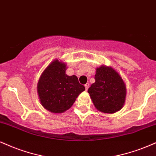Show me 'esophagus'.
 <instances>
[{"label":"esophagus","instance_id":"1","mask_svg":"<svg viewBox=\"0 0 156 156\" xmlns=\"http://www.w3.org/2000/svg\"><path fill=\"white\" fill-rule=\"evenodd\" d=\"M89 87V84L88 83H86V84H85V89H86V90H88Z\"/></svg>","mask_w":156,"mask_h":156}]
</instances>
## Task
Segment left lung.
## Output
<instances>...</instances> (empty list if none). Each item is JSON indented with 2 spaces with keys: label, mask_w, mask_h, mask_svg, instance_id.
Instances as JSON below:
<instances>
[{
  "label": "left lung",
  "mask_w": 156,
  "mask_h": 156,
  "mask_svg": "<svg viewBox=\"0 0 156 156\" xmlns=\"http://www.w3.org/2000/svg\"><path fill=\"white\" fill-rule=\"evenodd\" d=\"M95 82L88 93L95 108L106 114H114L122 108L126 87L119 73L112 67L102 65L96 69Z\"/></svg>",
  "instance_id": "left-lung-1"
}]
</instances>
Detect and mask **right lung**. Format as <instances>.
<instances>
[{
	"label": "right lung",
	"mask_w": 156,
	"mask_h": 156,
	"mask_svg": "<svg viewBox=\"0 0 156 156\" xmlns=\"http://www.w3.org/2000/svg\"><path fill=\"white\" fill-rule=\"evenodd\" d=\"M67 65L55 59L43 71L37 84L40 103L52 113H63L69 109L77 97L85 90L76 76L66 74Z\"/></svg>",
	"instance_id": "right-lung-1"
}]
</instances>
